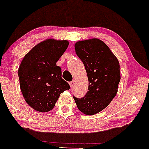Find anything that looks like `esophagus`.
<instances>
[{
    "label": "esophagus",
    "mask_w": 149,
    "mask_h": 149,
    "mask_svg": "<svg viewBox=\"0 0 149 149\" xmlns=\"http://www.w3.org/2000/svg\"><path fill=\"white\" fill-rule=\"evenodd\" d=\"M74 84H75V82L73 81H71V82L69 83V85H70V87L71 88H73V86H74Z\"/></svg>",
    "instance_id": "1"
}]
</instances>
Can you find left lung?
I'll list each match as a JSON object with an SVG mask.
<instances>
[{
	"mask_svg": "<svg viewBox=\"0 0 149 149\" xmlns=\"http://www.w3.org/2000/svg\"><path fill=\"white\" fill-rule=\"evenodd\" d=\"M75 50L84 64L89 83L84 97L73 96V98L83 113L97 114L107 107L117 95L120 63L109 47L98 39L78 42Z\"/></svg>",
	"mask_w": 149,
	"mask_h": 149,
	"instance_id": "1",
	"label": "left lung"
}]
</instances>
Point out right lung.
Instances as JSON below:
<instances>
[{
  "mask_svg": "<svg viewBox=\"0 0 149 149\" xmlns=\"http://www.w3.org/2000/svg\"><path fill=\"white\" fill-rule=\"evenodd\" d=\"M68 46L66 40H45L33 47L21 62L18 69L21 92L35 110L50 111L60 94L69 90V84L61 78V67L56 66Z\"/></svg>",
  "mask_w": 149,
  "mask_h": 149,
  "instance_id": "right-lung-1",
  "label": "right lung"
}]
</instances>
